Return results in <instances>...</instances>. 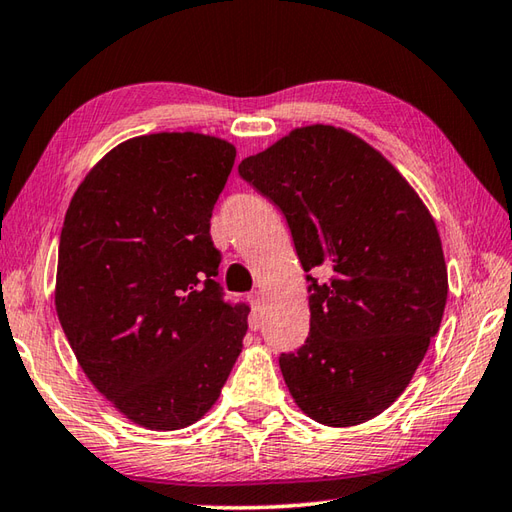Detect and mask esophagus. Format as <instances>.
Returning <instances> with one entry per match:
<instances>
[{
  "label": "esophagus",
  "mask_w": 512,
  "mask_h": 512,
  "mask_svg": "<svg viewBox=\"0 0 512 512\" xmlns=\"http://www.w3.org/2000/svg\"><path fill=\"white\" fill-rule=\"evenodd\" d=\"M249 305H252V314H254V329L258 327V320H260V314H263V296L258 294V291H254L252 296H249Z\"/></svg>",
  "instance_id": "esophagus-1"
}]
</instances>
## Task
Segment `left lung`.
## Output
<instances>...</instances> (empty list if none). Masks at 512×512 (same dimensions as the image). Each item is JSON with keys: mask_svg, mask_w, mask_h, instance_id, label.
<instances>
[{"mask_svg": "<svg viewBox=\"0 0 512 512\" xmlns=\"http://www.w3.org/2000/svg\"><path fill=\"white\" fill-rule=\"evenodd\" d=\"M238 174L267 196L309 280V336L280 353L311 420L356 426L400 398L444 316L448 278L431 212L384 156L333 125L291 130ZM330 278L317 283L309 270Z\"/></svg>", "mask_w": 512, "mask_h": 512, "instance_id": "1", "label": "left lung"}]
</instances>
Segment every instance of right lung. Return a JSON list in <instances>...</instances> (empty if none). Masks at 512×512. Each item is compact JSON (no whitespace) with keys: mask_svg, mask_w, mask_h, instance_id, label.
Here are the masks:
<instances>
[{"mask_svg":"<svg viewBox=\"0 0 512 512\" xmlns=\"http://www.w3.org/2000/svg\"><path fill=\"white\" fill-rule=\"evenodd\" d=\"M236 148L198 132L123 141L88 172L59 238L55 307L83 373L134 424L212 409L247 331L216 283L212 210Z\"/></svg>","mask_w":512,"mask_h":512,"instance_id":"1","label":"right lung"}]
</instances>
